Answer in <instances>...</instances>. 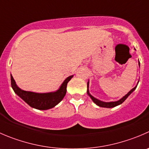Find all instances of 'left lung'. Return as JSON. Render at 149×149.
Here are the masks:
<instances>
[{"label": "left lung", "mask_w": 149, "mask_h": 149, "mask_svg": "<svg viewBox=\"0 0 149 149\" xmlns=\"http://www.w3.org/2000/svg\"><path fill=\"white\" fill-rule=\"evenodd\" d=\"M139 63V66H140V63ZM139 82V81H138ZM89 82L88 81L87 82V91H86V92H87V95H89V97H90V98L92 99V100L94 102H95V104H96L97 105H98V106L100 107H102V108H113V107H116L117 106V105H120V104H122V102H124V101L125 100L127 99V98L130 95V94H132V92H133V91L135 90V89H136L137 86H138V84L136 85V86H135L134 88H132V89H131L130 91L129 92H128L127 94H126V95H125V96L121 98L120 100H119L117 101H111V102H103V101H101L100 100L97 99V98H95V97L92 96V95H91L90 93H89Z\"/></svg>", "instance_id": "left-lung-1"}]
</instances>
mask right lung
<instances>
[{"label":"right lung","mask_w":149,"mask_h":149,"mask_svg":"<svg viewBox=\"0 0 149 149\" xmlns=\"http://www.w3.org/2000/svg\"><path fill=\"white\" fill-rule=\"evenodd\" d=\"M73 76V75H72L65 79L57 90L46 93H38L20 89L16 84L11 74V84L14 92L30 107L38 110H48L54 108L63 99L67 92L68 83Z\"/></svg>","instance_id":"obj_1"}]
</instances>
